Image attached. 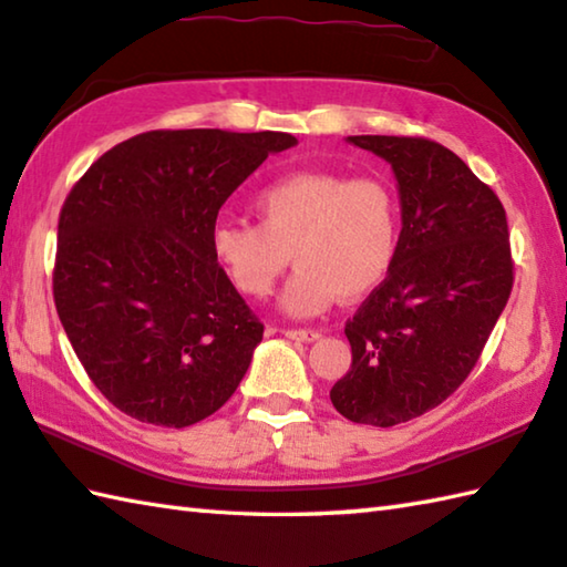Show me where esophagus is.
I'll use <instances>...</instances> for the list:
<instances>
[{
  "instance_id": "34e87169",
  "label": "esophagus",
  "mask_w": 567,
  "mask_h": 567,
  "mask_svg": "<svg viewBox=\"0 0 567 567\" xmlns=\"http://www.w3.org/2000/svg\"><path fill=\"white\" fill-rule=\"evenodd\" d=\"M282 334L290 337V339H297V342H315V339H319L317 329H295V327H287V329H282Z\"/></svg>"
}]
</instances>
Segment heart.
<instances>
[{"instance_id":"1","label":"heart","mask_w":567,"mask_h":567,"mask_svg":"<svg viewBox=\"0 0 567 567\" xmlns=\"http://www.w3.org/2000/svg\"><path fill=\"white\" fill-rule=\"evenodd\" d=\"M252 213L257 225H213V260L240 295L267 297L292 257L282 307L297 317L319 315L337 295L374 292L396 260L401 208L394 185L379 176L287 173L252 195Z\"/></svg>"}]
</instances>
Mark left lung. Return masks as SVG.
I'll return each mask as SVG.
<instances>
[{
	"label": "left lung",
	"instance_id": "1",
	"mask_svg": "<svg viewBox=\"0 0 567 567\" xmlns=\"http://www.w3.org/2000/svg\"><path fill=\"white\" fill-rule=\"evenodd\" d=\"M391 163L401 240L386 280L347 319L352 367L329 391L354 424L396 426L466 382L513 290L498 195L421 136H349Z\"/></svg>",
	"mask_w": 567,
	"mask_h": 567
}]
</instances>
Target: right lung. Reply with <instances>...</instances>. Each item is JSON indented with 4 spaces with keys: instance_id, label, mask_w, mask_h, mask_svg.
Instances as JSON below:
<instances>
[{
    "instance_id": "right-lung-1",
    "label": "right lung",
    "mask_w": 567,
    "mask_h": 567,
    "mask_svg": "<svg viewBox=\"0 0 567 567\" xmlns=\"http://www.w3.org/2000/svg\"><path fill=\"white\" fill-rule=\"evenodd\" d=\"M290 133L148 131L106 151L59 215L54 305L91 382L143 424L218 411L262 342V322L213 260L233 190Z\"/></svg>"
}]
</instances>
